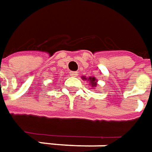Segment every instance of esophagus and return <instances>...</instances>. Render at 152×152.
I'll use <instances>...</instances> for the list:
<instances>
[{"mask_svg":"<svg viewBox=\"0 0 152 152\" xmlns=\"http://www.w3.org/2000/svg\"><path fill=\"white\" fill-rule=\"evenodd\" d=\"M77 74H78V73L77 72H70V76H72V77H76L77 76Z\"/></svg>","mask_w":152,"mask_h":152,"instance_id":"1","label":"esophagus"}]
</instances>
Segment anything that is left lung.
Wrapping results in <instances>:
<instances>
[{
	"mask_svg": "<svg viewBox=\"0 0 152 152\" xmlns=\"http://www.w3.org/2000/svg\"><path fill=\"white\" fill-rule=\"evenodd\" d=\"M83 79H85V80H87V81H89V85H91L92 88H95V87H96L97 85V82H98V80H97L95 77H89V79L88 78H85V76L84 77H82Z\"/></svg>",
	"mask_w": 152,
	"mask_h": 152,
	"instance_id": "8db88e82",
	"label": "left lung"
}]
</instances>
